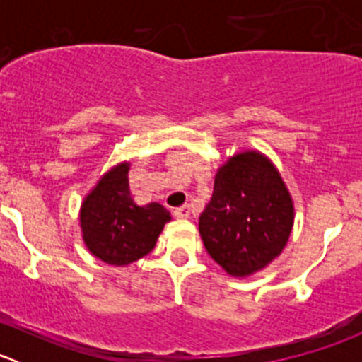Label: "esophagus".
<instances>
[{"label": "esophagus", "instance_id": "esophagus-1", "mask_svg": "<svg viewBox=\"0 0 362 362\" xmlns=\"http://www.w3.org/2000/svg\"><path fill=\"white\" fill-rule=\"evenodd\" d=\"M173 215L177 218H187L191 215V210H189V204H184V206H178L173 210Z\"/></svg>", "mask_w": 362, "mask_h": 362}]
</instances>
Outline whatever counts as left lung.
Returning <instances> with one entry per match:
<instances>
[{"label": "left lung", "mask_w": 362, "mask_h": 362, "mask_svg": "<svg viewBox=\"0 0 362 362\" xmlns=\"http://www.w3.org/2000/svg\"><path fill=\"white\" fill-rule=\"evenodd\" d=\"M293 224V198L279 170L261 152L247 151L218 168L199 235L226 273L249 276L279 257Z\"/></svg>", "instance_id": "1"}]
</instances>
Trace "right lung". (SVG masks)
<instances>
[{"label": "right lung", "instance_id": "obj_1", "mask_svg": "<svg viewBox=\"0 0 362 362\" xmlns=\"http://www.w3.org/2000/svg\"><path fill=\"white\" fill-rule=\"evenodd\" d=\"M129 163L101 177L80 208V228L87 249L107 264L127 266L154 249L171 215L163 204L138 206L127 180Z\"/></svg>", "mask_w": 362, "mask_h": 362}]
</instances>
